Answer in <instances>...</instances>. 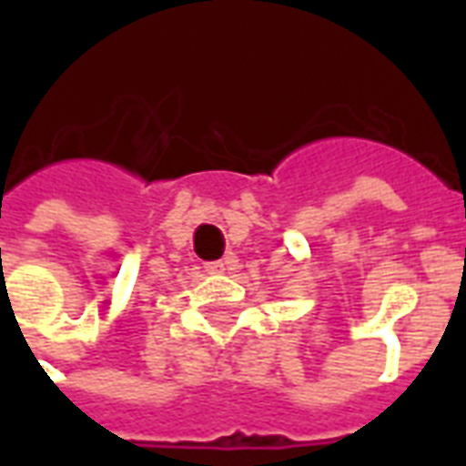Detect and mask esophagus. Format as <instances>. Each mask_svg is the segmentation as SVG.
<instances>
[{"mask_svg":"<svg viewBox=\"0 0 466 466\" xmlns=\"http://www.w3.org/2000/svg\"><path fill=\"white\" fill-rule=\"evenodd\" d=\"M205 270L212 276H219V273H225V261H205Z\"/></svg>","mask_w":466,"mask_h":466,"instance_id":"34e87169","label":"esophagus"}]
</instances>
